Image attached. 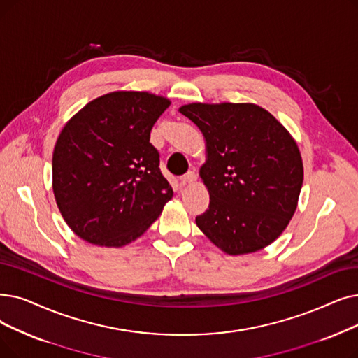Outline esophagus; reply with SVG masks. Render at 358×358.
<instances>
[{
  "label": "esophagus",
  "instance_id": "esophagus-1",
  "mask_svg": "<svg viewBox=\"0 0 358 358\" xmlns=\"http://www.w3.org/2000/svg\"><path fill=\"white\" fill-rule=\"evenodd\" d=\"M194 181H196V174H194V171H189L187 174L181 177V184H182V185H185V184H192V182H194Z\"/></svg>",
  "mask_w": 358,
  "mask_h": 358
}]
</instances>
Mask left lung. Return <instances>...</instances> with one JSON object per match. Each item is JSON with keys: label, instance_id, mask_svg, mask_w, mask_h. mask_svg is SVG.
<instances>
[{"label": "left lung", "instance_id": "1", "mask_svg": "<svg viewBox=\"0 0 358 358\" xmlns=\"http://www.w3.org/2000/svg\"><path fill=\"white\" fill-rule=\"evenodd\" d=\"M180 113L200 129L208 146L200 177L210 201L196 216L197 227L228 255L269 245L297 209L303 185L297 143L253 103H190Z\"/></svg>", "mask_w": 358, "mask_h": 358}]
</instances>
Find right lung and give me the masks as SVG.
I'll return each mask as SVG.
<instances>
[{
    "label": "right lung",
    "instance_id": "right-lung-1",
    "mask_svg": "<svg viewBox=\"0 0 358 358\" xmlns=\"http://www.w3.org/2000/svg\"><path fill=\"white\" fill-rule=\"evenodd\" d=\"M169 101L113 92L89 102L61 131L52 157L58 209L80 238L129 244L157 221L173 189L150 141Z\"/></svg>",
    "mask_w": 358,
    "mask_h": 358
}]
</instances>
